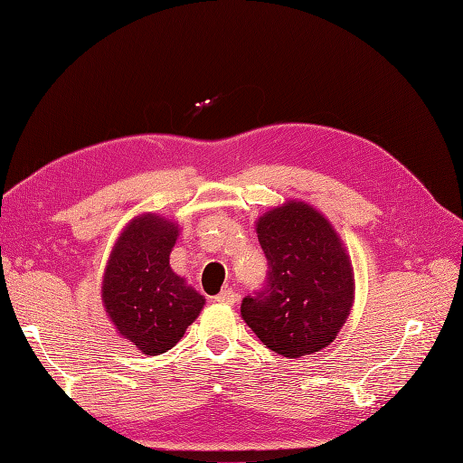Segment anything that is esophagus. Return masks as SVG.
<instances>
[{
    "mask_svg": "<svg viewBox=\"0 0 463 463\" xmlns=\"http://www.w3.org/2000/svg\"><path fill=\"white\" fill-rule=\"evenodd\" d=\"M214 299L218 303H223V305H233L237 301V293L232 288H228V289H222Z\"/></svg>",
    "mask_w": 463,
    "mask_h": 463,
    "instance_id": "esophagus-1",
    "label": "esophagus"
}]
</instances>
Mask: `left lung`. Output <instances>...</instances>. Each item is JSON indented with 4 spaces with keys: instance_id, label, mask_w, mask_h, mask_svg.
Returning <instances> with one entry per match:
<instances>
[{
    "instance_id": "obj_1",
    "label": "left lung",
    "mask_w": 463,
    "mask_h": 463,
    "mask_svg": "<svg viewBox=\"0 0 463 463\" xmlns=\"http://www.w3.org/2000/svg\"><path fill=\"white\" fill-rule=\"evenodd\" d=\"M269 262L266 282L241 303V317L259 340L288 359L326 347L354 303V270L328 220L289 201L257 223Z\"/></svg>"
}]
</instances>
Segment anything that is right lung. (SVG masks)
Instances as JSON below:
<instances>
[{"label":"right lung","instance_id":"add662e5","mask_svg":"<svg viewBox=\"0 0 463 463\" xmlns=\"http://www.w3.org/2000/svg\"><path fill=\"white\" fill-rule=\"evenodd\" d=\"M177 226L160 216L133 220L104 274L102 299L123 338L146 355L172 349L199 317L204 299L170 269Z\"/></svg>","mask_w":463,"mask_h":463}]
</instances>
